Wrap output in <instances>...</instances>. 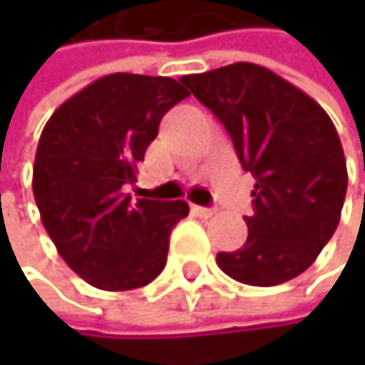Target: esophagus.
Returning a JSON list of instances; mask_svg holds the SVG:
<instances>
[{
    "label": "esophagus",
    "mask_w": 365,
    "mask_h": 365,
    "mask_svg": "<svg viewBox=\"0 0 365 365\" xmlns=\"http://www.w3.org/2000/svg\"><path fill=\"white\" fill-rule=\"evenodd\" d=\"M192 211H194L198 217H211V215H215V209H211V207H198V205H194Z\"/></svg>",
    "instance_id": "esophagus-1"
}]
</instances>
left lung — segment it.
<instances>
[{"label":"left lung","mask_w":365,"mask_h":365,"mask_svg":"<svg viewBox=\"0 0 365 365\" xmlns=\"http://www.w3.org/2000/svg\"><path fill=\"white\" fill-rule=\"evenodd\" d=\"M180 82L224 124L243 169L255 178L247 241L217 254V266L255 287L298 277L331 239L346 194V160L334 122L307 93L254 63Z\"/></svg>","instance_id":"obj_1"}]
</instances>
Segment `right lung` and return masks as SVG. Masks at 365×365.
<instances>
[{
  "mask_svg": "<svg viewBox=\"0 0 365 365\" xmlns=\"http://www.w3.org/2000/svg\"><path fill=\"white\" fill-rule=\"evenodd\" d=\"M190 93L173 78L111 73L67 99L46 122L34 165L41 224L67 266L106 292L154 281L185 200L122 194L158 135L163 115Z\"/></svg>",
  "mask_w": 365,
  "mask_h": 365,
  "instance_id": "1",
  "label": "right lung"
}]
</instances>
